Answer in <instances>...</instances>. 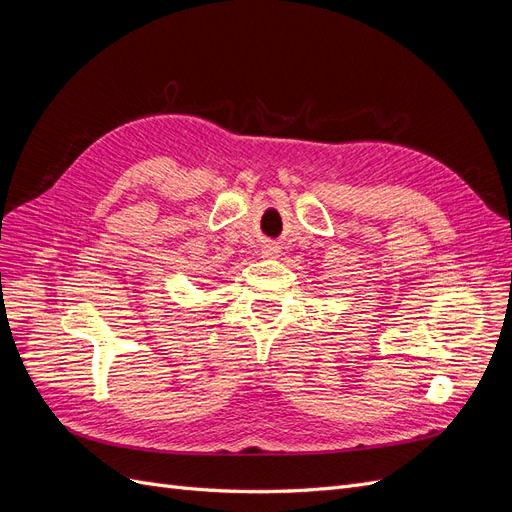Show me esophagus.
Segmentation results:
<instances>
[{
	"instance_id": "esophagus-1",
	"label": "esophagus",
	"mask_w": 512,
	"mask_h": 512,
	"mask_svg": "<svg viewBox=\"0 0 512 512\" xmlns=\"http://www.w3.org/2000/svg\"><path fill=\"white\" fill-rule=\"evenodd\" d=\"M277 256H280V247H277L275 243L262 245V258H277Z\"/></svg>"
}]
</instances>
